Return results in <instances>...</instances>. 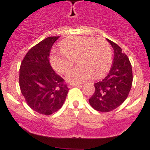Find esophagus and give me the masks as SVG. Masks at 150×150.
Segmentation results:
<instances>
[{"label":"esophagus","instance_id":"obj_1","mask_svg":"<svg viewBox=\"0 0 150 150\" xmlns=\"http://www.w3.org/2000/svg\"><path fill=\"white\" fill-rule=\"evenodd\" d=\"M72 87H82L81 84H71L68 85V88H72Z\"/></svg>","mask_w":150,"mask_h":150}]
</instances>
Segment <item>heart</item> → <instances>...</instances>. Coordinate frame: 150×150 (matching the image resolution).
Segmentation results:
<instances>
[{"label": "heart", "mask_w": 150, "mask_h": 150, "mask_svg": "<svg viewBox=\"0 0 150 150\" xmlns=\"http://www.w3.org/2000/svg\"><path fill=\"white\" fill-rule=\"evenodd\" d=\"M77 59L78 67L67 74L66 79L71 83H81L92 76L100 78L112 64V51L109 43L101 38L84 36L70 37L62 41L61 48L52 50L50 62L57 72L65 74Z\"/></svg>", "instance_id": "1"}]
</instances>
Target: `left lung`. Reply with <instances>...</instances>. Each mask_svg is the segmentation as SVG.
<instances>
[{"instance_id":"8db88e82","label":"left lung","mask_w":150,"mask_h":150,"mask_svg":"<svg viewBox=\"0 0 150 150\" xmlns=\"http://www.w3.org/2000/svg\"><path fill=\"white\" fill-rule=\"evenodd\" d=\"M114 52L109 74L95 83V91L88 100L94 109L110 112L120 107L126 100L133 81L132 64L128 56L116 43L107 39Z\"/></svg>"}]
</instances>
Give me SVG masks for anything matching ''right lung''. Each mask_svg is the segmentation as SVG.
Wrapping results in <instances>:
<instances>
[{
    "instance_id": "right-lung-1",
    "label": "right lung",
    "mask_w": 150,
    "mask_h": 150,
    "mask_svg": "<svg viewBox=\"0 0 150 150\" xmlns=\"http://www.w3.org/2000/svg\"><path fill=\"white\" fill-rule=\"evenodd\" d=\"M59 37H50L30 49L19 69L21 92L29 107L37 112L51 115L63 105L68 92L64 79L52 68L50 51Z\"/></svg>"
}]
</instances>
